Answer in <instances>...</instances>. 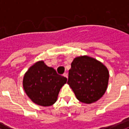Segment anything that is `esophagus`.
I'll list each match as a JSON object with an SVG mask.
<instances>
[{"label":"esophagus","instance_id":"esophagus-1","mask_svg":"<svg viewBox=\"0 0 129 129\" xmlns=\"http://www.w3.org/2000/svg\"><path fill=\"white\" fill-rule=\"evenodd\" d=\"M63 76L64 77H66V78H68V73L67 72H65L63 74Z\"/></svg>","mask_w":129,"mask_h":129}]
</instances>
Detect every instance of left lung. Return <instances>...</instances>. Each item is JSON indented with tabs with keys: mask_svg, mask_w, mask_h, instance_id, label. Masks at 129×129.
<instances>
[{
	"mask_svg": "<svg viewBox=\"0 0 129 129\" xmlns=\"http://www.w3.org/2000/svg\"><path fill=\"white\" fill-rule=\"evenodd\" d=\"M109 72L102 63L91 57H77L71 63L68 84L77 99L86 104L98 100L106 92Z\"/></svg>",
	"mask_w": 129,
	"mask_h": 129,
	"instance_id": "1",
	"label": "left lung"
}]
</instances>
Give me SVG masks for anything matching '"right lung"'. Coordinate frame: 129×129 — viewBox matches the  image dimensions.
Returning <instances> with one entry per match:
<instances>
[{
  "mask_svg": "<svg viewBox=\"0 0 129 129\" xmlns=\"http://www.w3.org/2000/svg\"><path fill=\"white\" fill-rule=\"evenodd\" d=\"M68 79L39 61L29 68L23 77L25 93L34 103L42 106H51L56 102L59 90Z\"/></svg>",
  "mask_w": 129,
  "mask_h": 129,
  "instance_id": "right-lung-1",
  "label": "right lung"
}]
</instances>
